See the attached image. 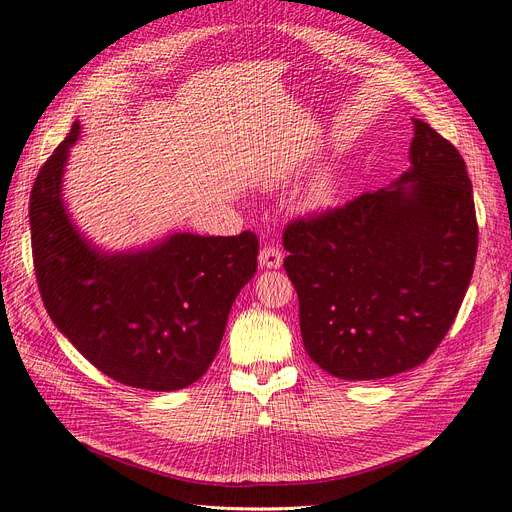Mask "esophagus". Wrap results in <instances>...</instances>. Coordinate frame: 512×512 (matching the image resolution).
I'll use <instances>...</instances> for the list:
<instances>
[{
  "instance_id": "1",
  "label": "esophagus",
  "mask_w": 512,
  "mask_h": 512,
  "mask_svg": "<svg viewBox=\"0 0 512 512\" xmlns=\"http://www.w3.org/2000/svg\"><path fill=\"white\" fill-rule=\"evenodd\" d=\"M258 260H260V265L262 267H267V269H280V265H282V250L277 245H265L260 250V256H258Z\"/></svg>"
}]
</instances>
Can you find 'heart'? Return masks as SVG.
<instances>
[{"label":"heart","instance_id":"b5f03b06","mask_svg":"<svg viewBox=\"0 0 512 512\" xmlns=\"http://www.w3.org/2000/svg\"><path fill=\"white\" fill-rule=\"evenodd\" d=\"M329 198H331V192H329L327 185H318L316 192H314V200H316V203H327Z\"/></svg>","mask_w":512,"mask_h":512}]
</instances>
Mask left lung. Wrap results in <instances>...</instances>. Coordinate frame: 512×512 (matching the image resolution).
I'll list each match as a JSON object with an SVG mask.
<instances>
[{
    "label": "left lung",
    "instance_id": "1",
    "mask_svg": "<svg viewBox=\"0 0 512 512\" xmlns=\"http://www.w3.org/2000/svg\"><path fill=\"white\" fill-rule=\"evenodd\" d=\"M410 160L393 188L284 228L303 346L337 378H389L425 363L472 280L478 224L466 162L421 119Z\"/></svg>",
    "mask_w": 512,
    "mask_h": 512
}]
</instances>
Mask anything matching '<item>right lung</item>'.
I'll use <instances>...</instances> for the list:
<instances>
[{"mask_svg":"<svg viewBox=\"0 0 512 512\" xmlns=\"http://www.w3.org/2000/svg\"><path fill=\"white\" fill-rule=\"evenodd\" d=\"M79 130L74 121L29 196L46 312L104 376L145 391L185 389L218 354L232 301L256 273L258 237L181 232L138 254L91 250L61 203V173Z\"/></svg>","mask_w":512,"mask_h":512,"instance_id":"add662e5","label":"right lung"}]
</instances>
